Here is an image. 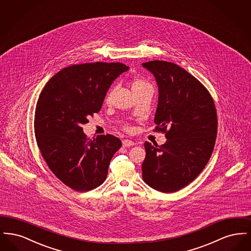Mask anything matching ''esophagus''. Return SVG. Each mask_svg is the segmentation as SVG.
I'll return each instance as SVG.
<instances>
[{
	"instance_id": "esophagus-1",
	"label": "esophagus",
	"mask_w": 251,
	"mask_h": 251,
	"mask_svg": "<svg viewBox=\"0 0 251 251\" xmlns=\"http://www.w3.org/2000/svg\"><path fill=\"white\" fill-rule=\"evenodd\" d=\"M133 145H134V142L131 141V140H129V139H124V140L122 141V146H123V147H126V148H129V147H131V146H133Z\"/></svg>"
}]
</instances>
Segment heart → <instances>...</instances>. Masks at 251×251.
Masks as SVG:
<instances>
[{
  "mask_svg": "<svg viewBox=\"0 0 251 251\" xmlns=\"http://www.w3.org/2000/svg\"><path fill=\"white\" fill-rule=\"evenodd\" d=\"M144 86H151V84L149 82H147L145 79H142V78H137V79H135L134 81H133V83H132V90H134V89H138V88H141V87H144ZM115 87H113L109 92H108L107 95H106V99H105V100L109 102V101H111V100H112V97L114 95V92H115Z\"/></svg>",
  "mask_w": 251,
  "mask_h": 251,
  "instance_id": "1",
  "label": "heart"
}]
</instances>
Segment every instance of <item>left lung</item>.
Instances as JSON below:
<instances>
[{"label": "left lung", "instance_id": "left-lung-1", "mask_svg": "<svg viewBox=\"0 0 251 251\" xmlns=\"http://www.w3.org/2000/svg\"><path fill=\"white\" fill-rule=\"evenodd\" d=\"M142 66L155 77V131L167 137L161 146L144 144L142 177L157 191H178L199 176L213 153L217 133L215 102L205 86L178 65L154 60Z\"/></svg>", "mask_w": 251, "mask_h": 251}]
</instances>
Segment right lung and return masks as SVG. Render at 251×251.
Returning <instances> with one entry per match:
<instances>
[{"mask_svg":"<svg viewBox=\"0 0 251 251\" xmlns=\"http://www.w3.org/2000/svg\"><path fill=\"white\" fill-rule=\"evenodd\" d=\"M129 67L121 63H85L65 68L41 91L35 113L36 143L52 173L73 190L100 186L121 147L106 134L88 140L82 125L99 113L112 83Z\"/></svg>","mask_w":251,"mask_h":251,"instance_id":"obj_1","label":"right lung"}]
</instances>
